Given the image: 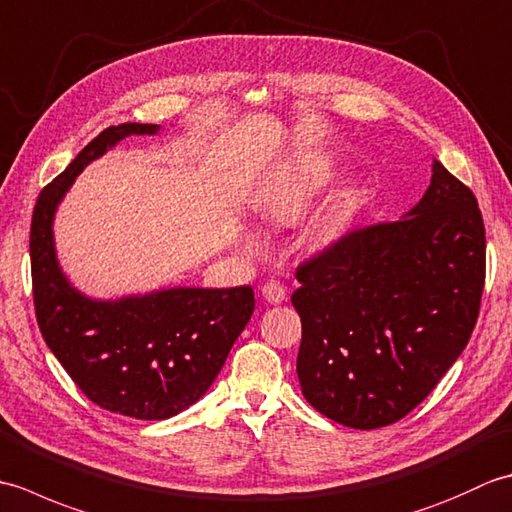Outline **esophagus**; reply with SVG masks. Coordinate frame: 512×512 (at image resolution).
Wrapping results in <instances>:
<instances>
[{"instance_id":"1","label":"esophagus","mask_w":512,"mask_h":512,"mask_svg":"<svg viewBox=\"0 0 512 512\" xmlns=\"http://www.w3.org/2000/svg\"><path fill=\"white\" fill-rule=\"evenodd\" d=\"M262 295L268 303H281L286 299V288L279 284V281H266V284L262 286Z\"/></svg>"}]
</instances>
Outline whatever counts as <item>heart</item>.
Masks as SVG:
<instances>
[{
	"instance_id": "heart-1",
	"label": "heart",
	"mask_w": 512,
	"mask_h": 512,
	"mask_svg": "<svg viewBox=\"0 0 512 512\" xmlns=\"http://www.w3.org/2000/svg\"><path fill=\"white\" fill-rule=\"evenodd\" d=\"M321 173L295 171L286 180L277 182L264 198V213L273 222H292L306 209V204L319 189Z\"/></svg>"
}]
</instances>
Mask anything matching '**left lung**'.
I'll use <instances>...</instances> for the list:
<instances>
[{
    "instance_id": "obj_1",
    "label": "left lung",
    "mask_w": 512,
    "mask_h": 512,
    "mask_svg": "<svg viewBox=\"0 0 512 512\" xmlns=\"http://www.w3.org/2000/svg\"><path fill=\"white\" fill-rule=\"evenodd\" d=\"M484 273L475 195L433 160L409 213L339 239L297 270L303 396L352 429L405 418L469 343Z\"/></svg>"
}]
</instances>
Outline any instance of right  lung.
Returning a JSON list of instances; mask_svg holds the SVG:
<instances>
[{
    "mask_svg": "<svg viewBox=\"0 0 512 512\" xmlns=\"http://www.w3.org/2000/svg\"><path fill=\"white\" fill-rule=\"evenodd\" d=\"M160 125L107 127L39 193L30 226L37 323L52 354L96 405L138 420H167L198 402L255 310L250 286H173L99 299L63 273L54 215L76 176L129 136Z\"/></svg>",
    "mask_w": 512,
    "mask_h": 512,
    "instance_id": "1",
    "label": "right lung"
}]
</instances>
